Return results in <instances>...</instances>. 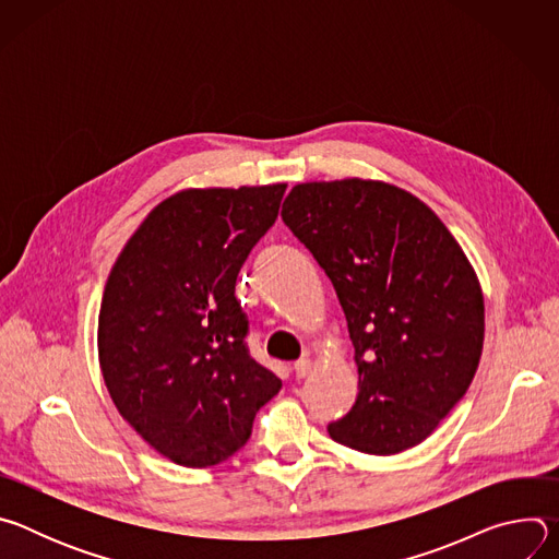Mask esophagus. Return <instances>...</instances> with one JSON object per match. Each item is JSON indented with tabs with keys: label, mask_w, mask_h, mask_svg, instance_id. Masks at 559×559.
Instances as JSON below:
<instances>
[{
	"label": "esophagus",
	"mask_w": 559,
	"mask_h": 559,
	"mask_svg": "<svg viewBox=\"0 0 559 559\" xmlns=\"http://www.w3.org/2000/svg\"><path fill=\"white\" fill-rule=\"evenodd\" d=\"M309 371H311V360H309V358H300V360L294 362V373H296V378H305Z\"/></svg>",
	"instance_id": "esophagus-1"
}]
</instances>
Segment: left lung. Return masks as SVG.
<instances>
[{
	"label": "left lung",
	"instance_id": "1",
	"mask_svg": "<svg viewBox=\"0 0 559 559\" xmlns=\"http://www.w3.org/2000/svg\"><path fill=\"white\" fill-rule=\"evenodd\" d=\"M281 216L330 276L356 349V403L330 436L371 455L420 444L483 354L485 300L462 248L420 199L380 181L300 183Z\"/></svg>",
	"mask_w": 559,
	"mask_h": 559
}]
</instances>
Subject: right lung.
Instances as JSON below:
<instances>
[{
    "instance_id": "add662e5",
    "label": "right lung",
    "mask_w": 559,
    "mask_h": 559,
    "mask_svg": "<svg viewBox=\"0 0 559 559\" xmlns=\"http://www.w3.org/2000/svg\"><path fill=\"white\" fill-rule=\"evenodd\" d=\"M285 183L186 190L158 203L119 254L99 309V362L130 427L205 468L241 449L281 380L248 347L236 276L274 225Z\"/></svg>"
}]
</instances>
